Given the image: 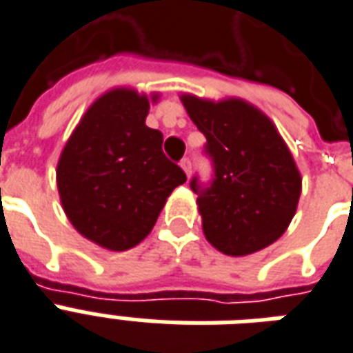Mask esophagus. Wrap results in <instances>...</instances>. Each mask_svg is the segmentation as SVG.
Instances as JSON below:
<instances>
[{
	"mask_svg": "<svg viewBox=\"0 0 353 353\" xmlns=\"http://www.w3.org/2000/svg\"><path fill=\"white\" fill-rule=\"evenodd\" d=\"M180 165H182V169L185 171V174L191 173V160L188 157H184L182 160H180Z\"/></svg>",
	"mask_w": 353,
	"mask_h": 353,
	"instance_id": "1",
	"label": "esophagus"
}]
</instances>
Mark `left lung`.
Segmentation results:
<instances>
[{
	"label": "left lung",
	"mask_w": 353,
	"mask_h": 353,
	"mask_svg": "<svg viewBox=\"0 0 353 353\" xmlns=\"http://www.w3.org/2000/svg\"><path fill=\"white\" fill-rule=\"evenodd\" d=\"M196 128L206 136L204 154L214 174L195 191L204 236L228 256L269 247L285 232L300 199L302 180L274 125L245 101L223 103L182 97Z\"/></svg>",
	"instance_id": "obj_1"
}]
</instances>
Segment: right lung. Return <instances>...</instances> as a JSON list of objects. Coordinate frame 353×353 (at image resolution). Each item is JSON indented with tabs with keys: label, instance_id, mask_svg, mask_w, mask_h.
<instances>
[{
	"label": "right lung",
	"instance_id": "obj_1",
	"mask_svg": "<svg viewBox=\"0 0 353 353\" xmlns=\"http://www.w3.org/2000/svg\"><path fill=\"white\" fill-rule=\"evenodd\" d=\"M147 114L145 95L114 90L90 106L60 157L57 184L68 219L108 250L143 241L165 199L185 182Z\"/></svg>",
	"mask_w": 353,
	"mask_h": 353
}]
</instances>
